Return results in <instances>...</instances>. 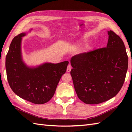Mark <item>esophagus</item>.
I'll list each match as a JSON object with an SVG mask.
<instances>
[{"instance_id":"esophagus-1","label":"esophagus","mask_w":132,"mask_h":132,"mask_svg":"<svg viewBox=\"0 0 132 132\" xmlns=\"http://www.w3.org/2000/svg\"><path fill=\"white\" fill-rule=\"evenodd\" d=\"M71 68H72L71 66L70 65V64H69V65L68 66V68H67V72H70Z\"/></svg>"}]
</instances>
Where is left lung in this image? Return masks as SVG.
Returning <instances> with one entry per match:
<instances>
[{
  "label": "left lung",
  "mask_w": 132,
  "mask_h": 132,
  "mask_svg": "<svg viewBox=\"0 0 132 132\" xmlns=\"http://www.w3.org/2000/svg\"><path fill=\"white\" fill-rule=\"evenodd\" d=\"M107 45L73 56L70 74L79 99L87 104L106 102L119 93L125 81L128 57L124 42L108 31Z\"/></svg>",
  "instance_id": "8db88e82"
}]
</instances>
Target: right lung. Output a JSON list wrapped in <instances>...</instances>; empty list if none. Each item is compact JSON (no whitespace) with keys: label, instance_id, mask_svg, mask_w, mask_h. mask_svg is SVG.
Wrapping results in <instances>:
<instances>
[{"label":"right lung","instance_id":"1","mask_svg":"<svg viewBox=\"0 0 132 132\" xmlns=\"http://www.w3.org/2000/svg\"><path fill=\"white\" fill-rule=\"evenodd\" d=\"M22 33L15 36L10 44L5 58L8 83L12 90L22 99L42 104L52 99L61 77L66 72L68 61L58 63H45L29 68L22 60Z\"/></svg>","mask_w":132,"mask_h":132}]
</instances>
